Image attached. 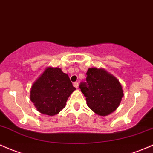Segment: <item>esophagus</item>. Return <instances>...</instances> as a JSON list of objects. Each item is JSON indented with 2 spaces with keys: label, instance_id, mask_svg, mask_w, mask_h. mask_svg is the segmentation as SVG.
I'll use <instances>...</instances> for the list:
<instances>
[{
  "label": "esophagus",
  "instance_id": "esophagus-1",
  "mask_svg": "<svg viewBox=\"0 0 153 153\" xmlns=\"http://www.w3.org/2000/svg\"><path fill=\"white\" fill-rule=\"evenodd\" d=\"M73 85H74V87H75V88H78V82H74Z\"/></svg>",
  "mask_w": 153,
  "mask_h": 153
}]
</instances>
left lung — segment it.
Returning <instances> with one entry per match:
<instances>
[{"label": "left lung", "mask_w": 153, "mask_h": 153, "mask_svg": "<svg viewBox=\"0 0 153 153\" xmlns=\"http://www.w3.org/2000/svg\"><path fill=\"white\" fill-rule=\"evenodd\" d=\"M86 75V82H81L79 87L88 107L103 116L115 111L123 97L118 80L103 69L89 68Z\"/></svg>", "instance_id": "1"}]
</instances>
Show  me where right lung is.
Masks as SVG:
<instances>
[{
  "mask_svg": "<svg viewBox=\"0 0 153 153\" xmlns=\"http://www.w3.org/2000/svg\"><path fill=\"white\" fill-rule=\"evenodd\" d=\"M74 90L68 74L60 68H48L32 85L30 100L41 113L52 116L65 107Z\"/></svg>",
  "mask_w": 153,
  "mask_h": 153,
  "instance_id": "add662e5",
  "label": "right lung"
}]
</instances>
